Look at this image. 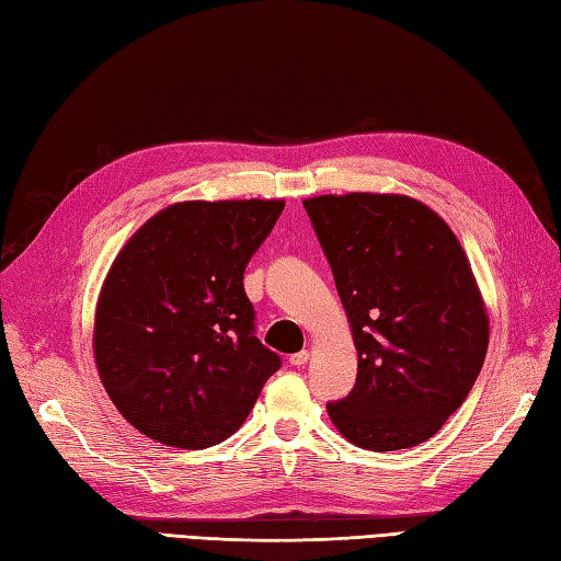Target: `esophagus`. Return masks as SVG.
Wrapping results in <instances>:
<instances>
[{
	"instance_id": "esophagus-1",
	"label": "esophagus",
	"mask_w": 561,
	"mask_h": 561,
	"mask_svg": "<svg viewBox=\"0 0 561 561\" xmlns=\"http://www.w3.org/2000/svg\"><path fill=\"white\" fill-rule=\"evenodd\" d=\"M308 359H311V352L304 350V352H296V354H291V356H289V364L299 368V366H304Z\"/></svg>"
}]
</instances>
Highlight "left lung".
I'll return each instance as SVG.
<instances>
[{
  "label": "left lung",
  "instance_id": "1",
  "mask_svg": "<svg viewBox=\"0 0 561 561\" xmlns=\"http://www.w3.org/2000/svg\"><path fill=\"white\" fill-rule=\"evenodd\" d=\"M347 313L356 386L328 404L337 432L366 450L424 444L480 376L490 316L450 226L408 195L304 199Z\"/></svg>",
  "mask_w": 561,
  "mask_h": 561
}]
</instances>
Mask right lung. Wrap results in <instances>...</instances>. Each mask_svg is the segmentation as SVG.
<instances>
[{"label":"right lung","instance_id":"add662e5","mask_svg":"<svg viewBox=\"0 0 561 561\" xmlns=\"http://www.w3.org/2000/svg\"><path fill=\"white\" fill-rule=\"evenodd\" d=\"M284 199H190L123 245L99 294L93 359L125 420L175 448H209L253 410L282 359L255 337L243 272Z\"/></svg>","mask_w":561,"mask_h":561}]
</instances>
